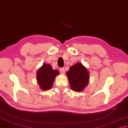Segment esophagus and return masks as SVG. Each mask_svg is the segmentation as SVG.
I'll use <instances>...</instances> for the list:
<instances>
[{
    "label": "esophagus",
    "instance_id": "34e87169",
    "mask_svg": "<svg viewBox=\"0 0 128 128\" xmlns=\"http://www.w3.org/2000/svg\"><path fill=\"white\" fill-rule=\"evenodd\" d=\"M60 72H61V74H64V68H61L60 69Z\"/></svg>",
    "mask_w": 128,
    "mask_h": 128
}]
</instances>
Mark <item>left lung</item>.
Masks as SVG:
<instances>
[{
  "label": "left lung",
  "mask_w": 128,
  "mask_h": 128,
  "mask_svg": "<svg viewBox=\"0 0 128 128\" xmlns=\"http://www.w3.org/2000/svg\"><path fill=\"white\" fill-rule=\"evenodd\" d=\"M66 75L70 88L74 91L80 92L88 85L90 74L86 67L81 63H77L70 67Z\"/></svg>",
  "instance_id": "1"
}]
</instances>
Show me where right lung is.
<instances>
[{
  "instance_id": "obj_1",
  "label": "right lung",
  "mask_w": 128,
  "mask_h": 128,
  "mask_svg": "<svg viewBox=\"0 0 128 128\" xmlns=\"http://www.w3.org/2000/svg\"><path fill=\"white\" fill-rule=\"evenodd\" d=\"M58 74V71L53 70L50 64H43L37 72V82L41 90L46 91L52 88L56 76Z\"/></svg>"
}]
</instances>
